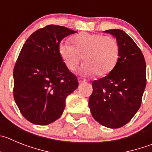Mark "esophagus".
<instances>
[{
  "label": "esophagus",
  "instance_id": "esophagus-1",
  "mask_svg": "<svg viewBox=\"0 0 152 152\" xmlns=\"http://www.w3.org/2000/svg\"><path fill=\"white\" fill-rule=\"evenodd\" d=\"M78 81H79V84H84V83H86V81L83 79H81V78H79L78 79Z\"/></svg>",
  "mask_w": 152,
  "mask_h": 152
}]
</instances>
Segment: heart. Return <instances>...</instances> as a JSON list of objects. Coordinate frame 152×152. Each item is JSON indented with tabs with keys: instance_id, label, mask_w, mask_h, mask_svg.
<instances>
[{
	"instance_id": "1",
	"label": "heart",
	"mask_w": 152,
	"mask_h": 152,
	"mask_svg": "<svg viewBox=\"0 0 152 152\" xmlns=\"http://www.w3.org/2000/svg\"><path fill=\"white\" fill-rule=\"evenodd\" d=\"M72 43L61 42L58 52L65 66L74 70L83 58L85 64L82 71L87 76L108 74L114 69L119 55L117 40L111 36L100 34L82 33L73 37Z\"/></svg>"
}]
</instances>
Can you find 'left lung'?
Instances as JSON below:
<instances>
[{"mask_svg":"<svg viewBox=\"0 0 152 152\" xmlns=\"http://www.w3.org/2000/svg\"><path fill=\"white\" fill-rule=\"evenodd\" d=\"M105 32L115 37L119 57L107 76L92 82L88 106L97 122L118 128L127 124L141 106L146 86V64L142 51L124 31L112 29Z\"/></svg>","mask_w":152,"mask_h":152,"instance_id":"obj_1","label":"left lung"}]
</instances>
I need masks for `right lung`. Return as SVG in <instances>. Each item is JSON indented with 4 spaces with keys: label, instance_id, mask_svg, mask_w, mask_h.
I'll use <instances>...</instances> for the list:
<instances>
[{
    "label": "right lung",
    "instance_id": "1",
    "mask_svg": "<svg viewBox=\"0 0 152 152\" xmlns=\"http://www.w3.org/2000/svg\"><path fill=\"white\" fill-rule=\"evenodd\" d=\"M76 32L49 25L34 31L22 46L13 69V96L30 122L46 125L56 121L66 97L79 86L58 52L62 39Z\"/></svg>",
    "mask_w": 152,
    "mask_h": 152
}]
</instances>
